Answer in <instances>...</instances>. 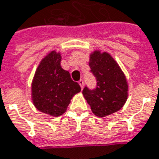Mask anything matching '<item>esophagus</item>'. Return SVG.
I'll list each match as a JSON object with an SVG mask.
<instances>
[{
    "mask_svg": "<svg viewBox=\"0 0 159 159\" xmlns=\"http://www.w3.org/2000/svg\"><path fill=\"white\" fill-rule=\"evenodd\" d=\"M79 84H80V86L81 87V89H83V87H84V80H80L79 81Z\"/></svg>",
    "mask_w": 159,
    "mask_h": 159,
    "instance_id": "obj_1",
    "label": "esophagus"
}]
</instances>
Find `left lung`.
<instances>
[{
    "mask_svg": "<svg viewBox=\"0 0 159 159\" xmlns=\"http://www.w3.org/2000/svg\"><path fill=\"white\" fill-rule=\"evenodd\" d=\"M89 66L96 78V88L84 87L82 93L93 113L104 117L120 110L128 98V83L119 65L107 52L94 51Z\"/></svg>",
    "mask_w": 159,
    "mask_h": 159,
    "instance_id": "8db88e82",
    "label": "left lung"
}]
</instances>
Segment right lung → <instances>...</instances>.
Returning a JSON list of instances; mask_svg holds the SVG:
<instances>
[{
	"instance_id": "add662e5",
	"label": "right lung",
	"mask_w": 159,
	"mask_h": 159,
	"mask_svg": "<svg viewBox=\"0 0 159 159\" xmlns=\"http://www.w3.org/2000/svg\"><path fill=\"white\" fill-rule=\"evenodd\" d=\"M60 62L59 52H50L41 60L31 84L34 106L37 110L56 117L66 111L71 99L81 90Z\"/></svg>"
}]
</instances>
